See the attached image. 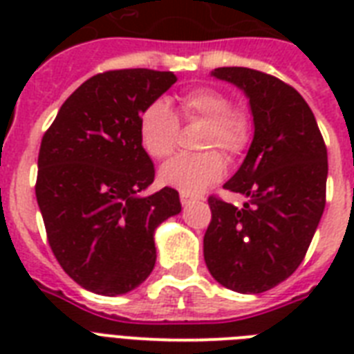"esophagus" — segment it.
Wrapping results in <instances>:
<instances>
[{"label":"esophagus","instance_id":"1","mask_svg":"<svg viewBox=\"0 0 354 354\" xmlns=\"http://www.w3.org/2000/svg\"><path fill=\"white\" fill-rule=\"evenodd\" d=\"M200 196H196V194H189V193H180V202H182V205H191L194 204V202H198Z\"/></svg>","mask_w":354,"mask_h":354}]
</instances>
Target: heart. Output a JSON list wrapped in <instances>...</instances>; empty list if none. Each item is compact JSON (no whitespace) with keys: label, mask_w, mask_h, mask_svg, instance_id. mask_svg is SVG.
Segmentation results:
<instances>
[{"label":"heart","mask_w":354,"mask_h":354,"mask_svg":"<svg viewBox=\"0 0 354 354\" xmlns=\"http://www.w3.org/2000/svg\"><path fill=\"white\" fill-rule=\"evenodd\" d=\"M178 118L185 124L204 121L198 147L205 150L174 156L160 169V182L182 193H202L211 183L218 182L226 169L221 155L235 161L246 154L252 145L253 122L250 113L232 106V99L224 91L200 86L178 97V118L163 99L150 101L139 112V143L150 158L163 160L176 149L180 139Z\"/></svg>","instance_id":"heart-1"}]
</instances>
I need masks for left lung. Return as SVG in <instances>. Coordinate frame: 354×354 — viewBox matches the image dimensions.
<instances>
[{
  "label": "left lung",
  "instance_id": "8db88e82",
  "mask_svg": "<svg viewBox=\"0 0 354 354\" xmlns=\"http://www.w3.org/2000/svg\"><path fill=\"white\" fill-rule=\"evenodd\" d=\"M250 99L252 147L224 189L248 198L242 207L211 194L204 259L222 286L261 294L290 277L305 259L325 209L327 147L313 110L274 75L216 68Z\"/></svg>",
  "mask_w": 354,
  "mask_h": 354
}]
</instances>
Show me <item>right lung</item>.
I'll list each match as a JSON object with an SVG mask.
<instances>
[{
    "label": "right lung",
    "mask_w": 354,
    "mask_h": 354,
    "mask_svg": "<svg viewBox=\"0 0 354 354\" xmlns=\"http://www.w3.org/2000/svg\"><path fill=\"white\" fill-rule=\"evenodd\" d=\"M174 82L172 71L141 68L93 75L41 138L35 191L47 241L86 290L119 296L141 285L156 264L154 230L182 211L176 189L139 196L154 182L139 112Z\"/></svg>",
    "instance_id": "obj_1"
}]
</instances>
